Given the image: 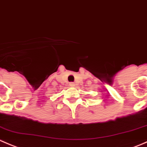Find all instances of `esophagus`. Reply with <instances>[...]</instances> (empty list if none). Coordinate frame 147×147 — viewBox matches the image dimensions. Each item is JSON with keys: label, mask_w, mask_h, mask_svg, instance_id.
Here are the masks:
<instances>
[{"label": "esophagus", "mask_w": 147, "mask_h": 147, "mask_svg": "<svg viewBox=\"0 0 147 147\" xmlns=\"http://www.w3.org/2000/svg\"><path fill=\"white\" fill-rule=\"evenodd\" d=\"M74 85H75V84H74V82L69 83V86H74Z\"/></svg>", "instance_id": "obj_1"}]
</instances>
